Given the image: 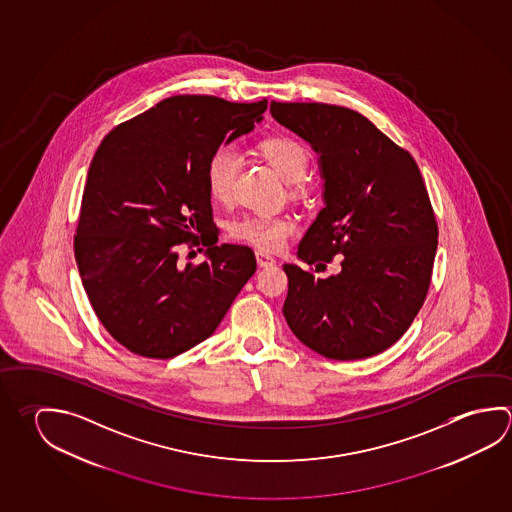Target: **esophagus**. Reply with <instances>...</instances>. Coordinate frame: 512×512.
I'll return each mask as SVG.
<instances>
[{
  "mask_svg": "<svg viewBox=\"0 0 512 512\" xmlns=\"http://www.w3.org/2000/svg\"><path fill=\"white\" fill-rule=\"evenodd\" d=\"M255 257H257V264H259L260 268H269V266H273L275 264V259L268 255V253L257 252L255 253Z\"/></svg>",
  "mask_w": 512,
  "mask_h": 512,
  "instance_id": "obj_1",
  "label": "esophagus"
}]
</instances>
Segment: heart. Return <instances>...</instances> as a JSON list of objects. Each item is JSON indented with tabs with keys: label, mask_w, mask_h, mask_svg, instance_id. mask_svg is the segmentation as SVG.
Masks as SVG:
<instances>
[{
	"label": "heart",
	"mask_w": 512,
	"mask_h": 512,
	"mask_svg": "<svg viewBox=\"0 0 512 512\" xmlns=\"http://www.w3.org/2000/svg\"><path fill=\"white\" fill-rule=\"evenodd\" d=\"M260 153L268 160L278 176L286 183L304 180L309 169V151L304 144L289 136H273L260 144ZM243 167V154L234 144L219 145L207 165L208 190L217 201H228L234 196L235 183ZM296 232V221L291 216L250 214L237 219L232 235L239 241L253 244L264 252L282 248L287 237Z\"/></svg>",
	"instance_id": "1"
}]
</instances>
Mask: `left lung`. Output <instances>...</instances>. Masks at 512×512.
Masks as SVG:
<instances>
[{"mask_svg": "<svg viewBox=\"0 0 512 512\" xmlns=\"http://www.w3.org/2000/svg\"><path fill=\"white\" fill-rule=\"evenodd\" d=\"M278 124L318 154L323 205L298 246L307 262H331L327 278L284 264V318L325 358L363 359L392 347L430 287L439 228L412 154L358 111L318 102H271Z\"/></svg>", "mask_w": 512, "mask_h": 512, "instance_id": "left-lung-1", "label": "left lung"}]
</instances>
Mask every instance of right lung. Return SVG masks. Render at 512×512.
I'll return each mask as SVG.
<instances>
[{
    "instance_id": "1",
    "label": "right lung",
    "mask_w": 512,
    "mask_h": 512,
    "mask_svg": "<svg viewBox=\"0 0 512 512\" xmlns=\"http://www.w3.org/2000/svg\"><path fill=\"white\" fill-rule=\"evenodd\" d=\"M266 108L176 95L115 127L93 156L75 260L100 322L138 356L174 358L207 340L255 273L248 246L216 244L207 165ZM181 242L207 245L206 262L183 267Z\"/></svg>"
}]
</instances>
